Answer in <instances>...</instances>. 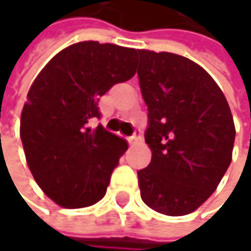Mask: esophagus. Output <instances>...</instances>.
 Segmentation results:
<instances>
[{
  "instance_id": "esophagus-1",
  "label": "esophagus",
  "mask_w": 251,
  "mask_h": 251,
  "mask_svg": "<svg viewBox=\"0 0 251 251\" xmlns=\"http://www.w3.org/2000/svg\"><path fill=\"white\" fill-rule=\"evenodd\" d=\"M141 138H142V136H141V130H139V129H135L133 135H132V136H129V139H127V141H129V144H130V145H133V144L139 142V141H141Z\"/></svg>"
}]
</instances>
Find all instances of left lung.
Returning <instances> with one entry per match:
<instances>
[{"label":"left lung","mask_w":251,"mask_h":251,"mask_svg":"<svg viewBox=\"0 0 251 251\" xmlns=\"http://www.w3.org/2000/svg\"><path fill=\"white\" fill-rule=\"evenodd\" d=\"M138 78L152 151L138 172L141 198L164 215L190 214L231 163L235 127L226 96L202 67L170 52L138 50Z\"/></svg>","instance_id":"obj_1"}]
</instances>
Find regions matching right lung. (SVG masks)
Masks as SVG:
<instances>
[{"label": "right lung", "instance_id": "1", "mask_svg": "<svg viewBox=\"0 0 251 251\" xmlns=\"http://www.w3.org/2000/svg\"><path fill=\"white\" fill-rule=\"evenodd\" d=\"M138 50L79 42L55 55L31 84L20 136L28 169L40 189L64 208L94 205L127 148L101 125L100 96L135 74Z\"/></svg>", "mask_w": 251, "mask_h": 251}]
</instances>
